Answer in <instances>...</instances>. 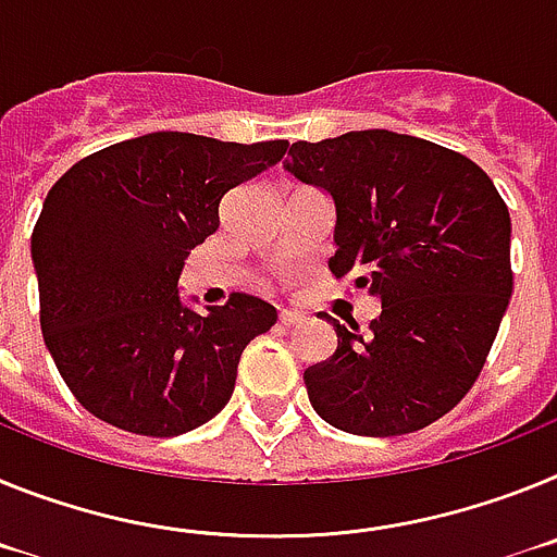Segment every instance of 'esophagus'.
Here are the masks:
<instances>
[{"label": "esophagus", "instance_id": "obj_1", "mask_svg": "<svg viewBox=\"0 0 557 557\" xmlns=\"http://www.w3.org/2000/svg\"><path fill=\"white\" fill-rule=\"evenodd\" d=\"M280 322H283L285 327H292V325H302V322H306V313L292 311V308H283V311H280Z\"/></svg>", "mask_w": 557, "mask_h": 557}]
</instances>
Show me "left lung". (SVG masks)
Returning a JSON list of instances; mask_svg holds the SVG:
<instances>
[{
  "label": "left lung",
  "instance_id": "8db88e82",
  "mask_svg": "<svg viewBox=\"0 0 557 557\" xmlns=\"http://www.w3.org/2000/svg\"><path fill=\"white\" fill-rule=\"evenodd\" d=\"M285 173L327 193L336 280L381 302L370 331L338 325L306 370L313 412L364 437L451 412L485 367L512 294L510 212L480 164L386 128L294 143Z\"/></svg>",
  "mask_w": 557,
  "mask_h": 557
}]
</instances>
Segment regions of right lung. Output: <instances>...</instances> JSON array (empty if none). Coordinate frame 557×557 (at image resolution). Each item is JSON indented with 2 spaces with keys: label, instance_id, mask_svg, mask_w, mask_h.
Listing matches in <instances>:
<instances>
[{
  "label": "right lung",
  "instance_id": "obj_1",
  "mask_svg": "<svg viewBox=\"0 0 557 557\" xmlns=\"http://www.w3.org/2000/svg\"><path fill=\"white\" fill-rule=\"evenodd\" d=\"M283 153V139L153 132L81 159L47 193L30 240L41 333L95 418L176 437L230 404L240 352L277 308L232 294L198 313L178 277L219 230L221 198Z\"/></svg>",
  "mask_w": 557,
  "mask_h": 557
}]
</instances>
